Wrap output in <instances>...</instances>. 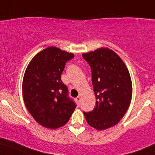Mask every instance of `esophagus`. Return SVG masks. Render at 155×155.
Returning a JSON list of instances; mask_svg holds the SVG:
<instances>
[{
    "instance_id": "34e87169",
    "label": "esophagus",
    "mask_w": 155,
    "mask_h": 155,
    "mask_svg": "<svg viewBox=\"0 0 155 155\" xmlns=\"http://www.w3.org/2000/svg\"><path fill=\"white\" fill-rule=\"evenodd\" d=\"M76 101H77V102H78V104H79V103H80V101H81V97L80 96H78L77 98H76Z\"/></svg>"
}]
</instances>
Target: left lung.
<instances>
[{"mask_svg":"<svg viewBox=\"0 0 155 155\" xmlns=\"http://www.w3.org/2000/svg\"><path fill=\"white\" fill-rule=\"evenodd\" d=\"M91 68L92 83L96 98L93 111L84 113L87 124L97 130L113 127L130 107L132 96L130 74L124 62L107 48L84 53Z\"/></svg>","mask_w":155,"mask_h":155,"instance_id":"left-lung-1","label":"left lung"}]
</instances>
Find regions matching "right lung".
<instances>
[{"instance_id":"obj_1","label":"right lung","mask_w":155,"mask_h":155,"mask_svg":"<svg viewBox=\"0 0 155 155\" xmlns=\"http://www.w3.org/2000/svg\"><path fill=\"white\" fill-rule=\"evenodd\" d=\"M73 53L50 46L37 54L27 66L23 97L27 110L38 124L48 129L65 125L76 105L68 96L61 74Z\"/></svg>"}]
</instances>
